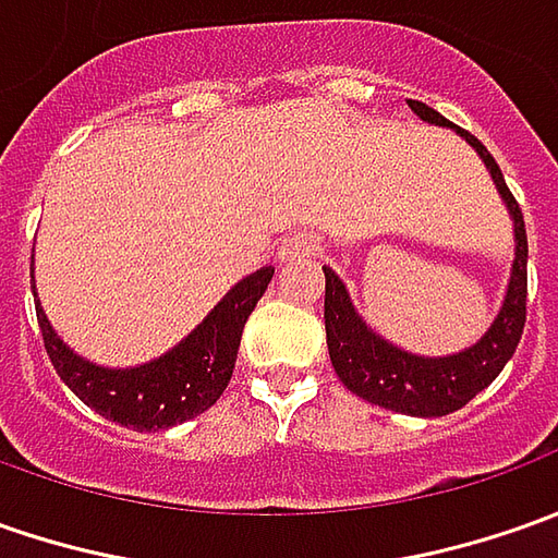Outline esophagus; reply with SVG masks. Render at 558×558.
<instances>
[{"mask_svg": "<svg viewBox=\"0 0 558 558\" xmlns=\"http://www.w3.org/2000/svg\"><path fill=\"white\" fill-rule=\"evenodd\" d=\"M317 241L312 234H293V238H287V241L280 243L278 250V259L280 262H299V259H312L317 256Z\"/></svg>", "mask_w": 558, "mask_h": 558, "instance_id": "esophagus-1", "label": "esophagus"}]
</instances>
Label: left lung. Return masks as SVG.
Segmentation results:
<instances>
[{
  "mask_svg": "<svg viewBox=\"0 0 558 558\" xmlns=\"http://www.w3.org/2000/svg\"><path fill=\"white\" fill-rule=\"evenodd\" d=\"M408 105L426 123L451 125L438 110L423 101H408ZM457 135H463L485 160L490 179L497 184L509 216H512V228H515V259H512L507 299H504L500 315L494 317V324L488 327V333L475 345L463 349L460 355L423 357L401 352L398 345L376 337L374 330L357 317L342 280L330 268H324V280H327L324 327H327V349H330L333 371L345 383V389L355 392L357 398L379 404L386 411L408 413V416H445V413L460 411L507 367V361L512 357L519 339H522V330H525L529 238H525L522 209L504 182V172L494 163L488 147L460 125H457Z\"/></svg>",
  "mask_w": 558,
  "mask_h": 558,
  "instance_id": "1",
  "label": "left lung"
}]
</instances>
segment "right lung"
Wrapping results in <instances>:
<instances>
[{
  "label": "right lung",
  "mask_w": 558,
  "mask_h": 558,
  "mask_svg": "<svg viewBox=\"0 0 558 558\" xmlns=\"http://www.w3.org/2000/svg\"><path fill=\"white\" fill-rule=\"evenodd\" d=\"M271 275L275 268L265 265L241 283H234L228 296L203 317V324H197V330L187 333L172 352L125 371L98 367L86 357L73 355L64 339H58V333L51 330L39 299L36 320L54 371L83 404L135 433H160L184 420H194L197 413L219 401L234 374L243 324L262 293L268 290Z\"/></svg>",
  "instance_id": "obj_1"
}]
</instances>
